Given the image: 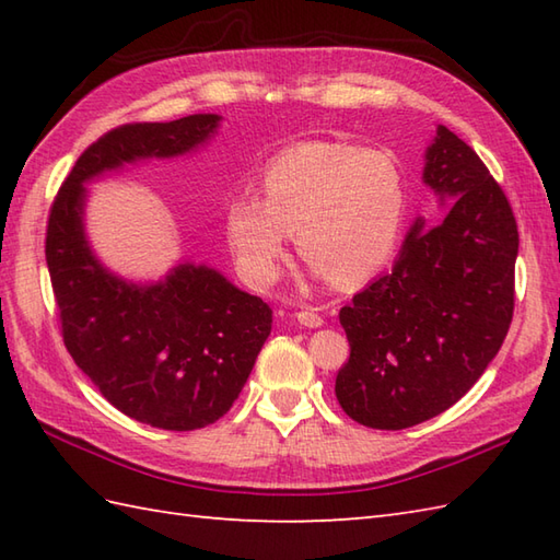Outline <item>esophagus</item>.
<instances>
[{
	"instance_id": "obj_1",
	"label": "esophagus",
	"mask_w": 560,
	"mask_h": 560,
	"mask_svg": "<svg viewBox=\"0 0 560 560\" xmlns=\"http://www.w3.org/2000/svg\"><path fill=\"white\" fill-rule=\"evenodd\" d=\"M295 319H299V323H301L303 327H311V329H315V327H323V325H325V319L319 317L317 313L307 311V307H305V311H299V313H295Z\"/></svg>"
}]
</instances>
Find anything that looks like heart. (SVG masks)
<instances>
[{
	"label": "heart",
	"mask_w": 560,
	"mask_h": 560,
	"mask_svg": "<svg viewBox=\"0 0 560 560\" xmlns=\"http://www.w3.org/2000/svg\"><path fill=\"white\" fill-rule=\"evenodd\" d=\"M265 195L241 189L225 205V235L253 283H271L293 241L315 277L353 287L395 255L407 219V185L389 151L307 141L261 171Z\"/></svg>",
	"instance_id": "b5f03b06"
}]
</instances>
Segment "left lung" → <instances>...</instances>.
Segmentation results:
<instances>
[{
  "label": "left lung",
  "instance_id": "obj_1",
  "mask_svg": "<svg viewBox=\"0 0 560 560\" xmlns=\"http://www.w3.org/2000/svg\"><path fill=\"white\" fill-rule=\"evenodd\" d=\"M423 183L452 205L413 221L389 273L339 311L351 355L337 399L353 421L401 431L443 413L483 375L513 323L517 223L477 151L438 125Z\"/></svg>",
  "mask_w": 560,
  "mask_h": 560
}]
</instances>
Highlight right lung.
I'll use <instances>...</instances> for the list:
<instances>
[{
	"mask_svg": "<svg viewBox=\"0 0 560 560\" xmlns=\"http://www.w3.org/2000/svg\"><path fill=\"white\" fill-rule=\"evenodd\" d=\"M219 122L199 113L110 129L81 153L47 221L45 259L67 351L115 409L163 431L205 428L233 407L271 331V307L192 261L151 283L105 269L83 225V185L125 163L185 156Z\"/></svg>",
	"mask_w": 560,
	"mask_h": 560,
	"instance_id": "1",
	"label": "right lung"
}]
</instances>
